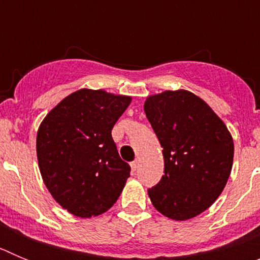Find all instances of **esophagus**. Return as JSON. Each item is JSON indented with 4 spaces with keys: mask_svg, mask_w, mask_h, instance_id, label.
Listing matches in <instances>:
<instances>
[{
    "mask_svg": "<svg viewBox=\"0 0 260 260\" xmlns=\"http://www.w3.org/2000/svg\"><path fill=\"white\" fill-rule=\"evenodd\" d=\"M130 167H132V171L133 172L137 171L138 168H139V160H134V161H133L132 164H130Z\"/></svg>",
    "mask_w": 260,
    "mask_h": 260,
    "instance_id": "34e87169",
    "label": "esophagus"
}]
</instances>
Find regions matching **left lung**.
<instances>
[{
    "label": "left lung",
    "instance_id": "obj_1",
    "mask_svg": "<svg viewBox=\"0 0 260 260\" xmlns=\"http://www.w3.org/2000/svg\"><path fill=\"white\" fill-rule=\"evenodd\" d=\"M144 112L162 147L165 173L148 197L169 219H192L212 206L228 182L232 134L212 108L187 89L148 96Z\"/></svg>",
    "mask_w": 260,
    "mask_h": 260
}]
</instances>
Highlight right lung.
<instances>
[{
	"instance_id": "right-lung-1",
	"label": "right lung",
	"mask_w": 260,
	"mask_h": 260,
	"mask_svg": "<svg viewBox=\"0 0 260 260\" xmlns=\"http://www.w3.org/2000/svg\"><path fill=\"white\" fill-rule=\"evenodd\" d=\"M130 103V96L80 88L41 121L39 169L53 199L71 215H102L122 192L130 165L119 157L112 128Z\"/></svg>"
}]
</instances>
